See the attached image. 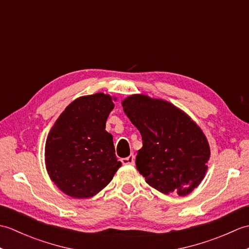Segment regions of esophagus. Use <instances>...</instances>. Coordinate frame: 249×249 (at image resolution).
Segmentation results:
<instances>
[{
    "mask_svg": "<svg viewBox=\"0 0 249 249\" xmlns=\"http://www.w3.org/2000/svg\"><path fill=\"white\" fill-rule=\"evenodd\" d=\"M121 161L123 165H135V156L134 154H130L128 157L122 158Z\"/></svg>",
    "mask_w": 249,
    "mask_h": 249,
    "instance_id": "34e87169",
    "label": "esophagus"
}]
</instances>
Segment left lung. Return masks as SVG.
Segmentation results:
<instances>
[{
  "label": "left lung",
  "instance_id": "obj_1",
  "mask_svg": "<svg viewBox=\"0 0 249 249\" xmlns=\"http://www.w3.org/2000/svg\"><path fill=\"white\" fill-rule=\"evenodd\" d=\"M122 106L142 137L136 165L145 182L162 194L181 197L197 188L211 156L198 124L173 104L144 94L130 95Z\"/></svg>",
  "mask_w": 249,
  "mask_h": 249
}]
</instances>
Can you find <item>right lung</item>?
<instances>
[{"label": "right lung", "instance_id": "add662e5", "mask_svg": "<svg viewBox=\"0 0 249 249\" xmlns=\"http://www.w3.org/2000/svg\"><path fill=\"white\" fill-rule=\"evenodd\" d=\"M116 97L96 93L76 98L52 126L45 145L49 178L61 192L76 199L97 195L122 166L106 122Z\"/></svg>", "mask_w": 249, "mask_h": 249}]
</instances>
